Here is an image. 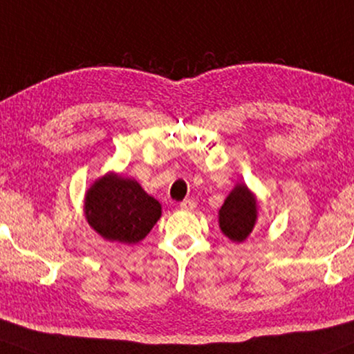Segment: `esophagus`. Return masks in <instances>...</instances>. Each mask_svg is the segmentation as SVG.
Masks as SVG:
<instances>
[{"label": "esophagus", "instance_id": "34e87169", "mask_svg": "<svg viewBox=\"0 0 354 354\" xmlns=\"http://www.w3.org/2000/svg\"><path fill=\"white\" fill-rule=\"evenodd\" d=\"M180 207L185 209V210H192V209L196 207V201H194V199H185V201H183V203L180 204Z\"/></svg>", "mask_w": 354, "mask_h": 354}]
</instances>
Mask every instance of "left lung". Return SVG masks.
Returning <instances> with one entry per match:
<instances>
[{
    "instance_id": "1",
    "label": "left lung",
    "mask_w": 354,
    "mask_h": 354,
    "mask_svg": "<svg viewBox=\"0 0 354 354\" xmlns=\"http://www.w3.org/2000/svg\"><path fill=\"white\" fill-rule=\"evenodd\" d=\"M258 218V201L247 185L239 183L218 210V227L232 241H245Z\"/></svg>"
}]
</instances>
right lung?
Segmentation results:
<instances>
[{
  "mask_svg": "<svg viewBox=\"0 0 354 354\" xmlns=\"http://www.w3.org/2000/svg\"><path fill=\"white\" fill-rule=\"evenodd\" d=\"M84 217L102 239L133 245L153 229L162 205L132 178L107 173L86 191Z\"/></svg>",
  "mask_w": 354,
  "mask_h": 354,
  "instance_id": "1",
  "label": "right lung"
}]
</instances>
